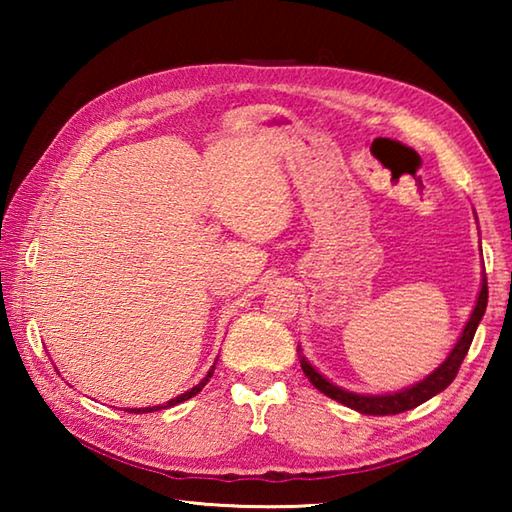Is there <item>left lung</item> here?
Returning <instances> with one entry per match:
<instances>
[{
    "mask_svg": "<svg viewBox=\"0 0 512 512\" xmlns=\"http://www.w3.org/2000/svg\"><path fill=\"white\" fill-rule=\"evenodd\" d=\"M485 305H488V280H485V277H483L479 300H476V307L472 311L470 320H467V325L463 329L461 339H458L452 354H449L443 366H440L438 370H433L427 379L420 381V384L411 386V388H406V391H402V393H395V395H357V393H348V391H343V388H339V386L329 384V381L323 375H318V372L309 366L305 357H300L302 372H305L307 379L318 388L320 393H325L327 397H332V400L341 402L345 406H350V409L359 411V413H366V415H395V413L411 411V409H415V406H420L422 402L431 400L433 395H438L440 391H445V388L456 379L458 368H461L465 354H467V350H470V345H472L476 327H479L481 318L485 314Z\"/></svg>",
    "mask_w": 512,
    "mask_h": 512,
    "instance_id": "obj_1",
    "label": "left lung"
}]
</instances>
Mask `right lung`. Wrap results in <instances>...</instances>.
Listing matches in <instances>:
<instances>
[{
    "mask_svg": "<svg viewBox=\"0 0 512 512\" xmlns=\"http://www.w3.org/2000/svg\"><path fill=\"white\" fill-rule=\"evenodd\" d=\"M214 375V368L210 370V372H207V377L201 381V384H198V386H194L192 388V391H187V393H183V395H180V397H176V400H171V402H167V406H176V404H180V402H185V400H189V397H194L196 393H201V388L207 384V381H210V377ZM158 409H162V406H151V409H149V406H146V409H133V413H146V411H158Z\"/></svg>",
    "mask_w": 512,
    "mask_h": 512,
    "instance_id": "1",
    "label": "right lung"
}]
</instances>
